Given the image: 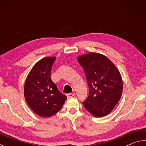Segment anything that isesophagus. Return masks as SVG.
Segmentation results:
<instances>
[{"label": "esophagus", "mask_w": 146, "mask_h": 146, "mask_svg": "<svg viewBox=\"0 0 146 146\" xmlns=\"http://www.w3.org/2000/svg\"><path fill=\"white\" fill-rule=\"evenodd\" d=\"M74 95H75V93H68V95H67V97H68V98H70L73 97Z\"/></svg>", "instance_id": "obj_1"}]
</instances>
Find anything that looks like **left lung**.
I'll return each instance as SVG.
<instances>
[{"mask_svg": "<svg viewBox=\"0 0 146 146\" xmlns=\"http://www.w3.org/2000/svg\"><path fill=\"white\" fill-rule=\"evenodd\" d=\"M77 60L89 86V96L82 102L84 106L94 117L108 115L122 96L123 84L119 71L102 54L89 53L79 56Z\"/></svg>", "mask_w": 146, "mask_h": 146, "instance_id": "left-lung-1", "label": "left lung"}]
</instances>
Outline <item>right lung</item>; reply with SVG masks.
<instances>
[{
  "mask_svg": "<svg viewBox=\"0 0 146 146\" xmlns=\"http://www.w3.org/2000/svg\"><path fill=\"white\" fill-rule=\"evenodd\" d=\"M55 57H45L33 66L24 85V97L32 111L40 117H50L60 110L67 97L51 79Z\"/></svg>",
  "mask_w": 146,
  "mask_h": 146,
  "instance_id": "right-lung-1",
  "label": "right lung"
}]
</instances>
